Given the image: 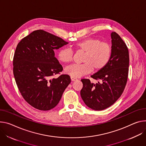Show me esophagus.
Here are the masks:
<instances>
[{
	"instance_id": "1",
	"label": "esophagus",
	"mask_w": 146,
	"mask_h": 146,
	"mask_svg": "<svg viewBox=\"0 0 146 146\" xmlns=\"http://www.w3.org/2000/svg\"><path fill=\"white\" fill-rule=\"evenodd\" d=\"M70 78H71V80L72 82H74V81H76V80H77V78L74 77H73V76H71L70 77Z\"/></svg>"
}]
</instances>
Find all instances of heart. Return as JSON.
<instances>
[{
    "instance_id": "1",
    "label": "heart",
    "mask_w": 146,
    "mask_h": 146,
    "mask_svg": "<svg viewBox=\"0 0 146 146\" xmlns=\"http://www.w3.org/2000/svg\"><path fill=\"white\" fill-rule=\"evenodd\" d=\"M77 51L85 52L82 58V64H76L65 69V72L74 77H80L102 69L108 64L111 56V47L109 44L101 42L100 39L90 38L76 43L74 45ZM58 60L63 63H70L73 58V52L68 47L59 50Z\"/></svg>"
}]
</instances>
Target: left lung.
<instances>
[{"label":"left lung","mask_w":146,"mask_h":146,"mask_svg":"<svg viewBox=\"0 0 146 146\" xmlns=\"http://www.w3.org/2000/svg\"><path fill=\"white\" fill-rule=\"evenodd\" d=\"M112 52L109 62L91 77L101 81L91 83L89 79L82 78L83 87L80 95L89 108L101 111L110 107L120 97L125 88L129 72L128 48L116 33H111Z\"/></svg>","instance_id":"left-lung-1"}]
</instances>
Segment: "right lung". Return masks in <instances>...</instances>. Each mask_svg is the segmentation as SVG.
<instances>
[{
	"mask_svg": "<svg viewBox=\"0 0 146 146\" xmlns=\"http://www.w3.org/2000/svg\"><path fill=\"white\" fill-rule=\"evenodd\" d=\"M42 30L34 31L18 44L13 57V74L24 99L34 108L48 111L59 103L71 82L68 74L52 77L63 70L55 49L68 44Z\"/></svg>",
	"mask_w": 146,
	"mask_h": 146,
	"instance_id": "1",
	"label": "right lung"
}]
</instances>
